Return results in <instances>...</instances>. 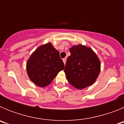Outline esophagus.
<instances>
[{"label":"esophagus","instance_id":"1","mask_svg":"<svg viewBox=\"0 0 124 124\" xmlns=\"http://www.w3.org/2000/svg\"><path fill=\"white\" fill-rule=\"evenodd\" d=\"M63 63H64V64H66V58H63Z\"/></svg>","mask_w":124,"mask_h":124}]
</instances>
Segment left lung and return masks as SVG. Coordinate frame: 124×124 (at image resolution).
<instances>
[{
	"mask_svg": "<svg viewBox=\"0 0 124 124\" xmlns=\"http://www.w3.org/2000/svg\"><path fill=\"white\" fill-rule=\"evenodd\" d=\"M64 71L69 83L78 89L93 85L101 71V61L91 48L79 44L70 49Z\"/></svg>",
	"mask_w": 124,
	"mask_h": 124,
	"instance_id": "8db88e82",
	"label": "left lung"
}]
</instances>
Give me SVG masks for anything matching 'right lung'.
<instances>
[{"mask_svg":"<svg viewBox=\"0 0 124 124\" xmlns=\"http://www.w3.org/2000/svg\"><path fill=\"white\" fill-rule=\"evenodd\" d=\"M64 68L60 52L50 42L38 47L30 56L26 65L30 79L41 87L48 86Z\"/></svg>","mask_w":124,"mask_h":124,"instance_id":"right-lung-1","label":"right lung"}]
</instances>
